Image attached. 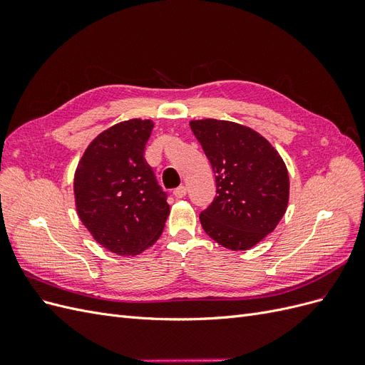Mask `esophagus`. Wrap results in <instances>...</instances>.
<instances>
[{"mask_svg": "<svg viewBox=\"0 0 365 365\" xmlns=\"http://www.w3.org/2000/svg\"><path fill=\"white\" fill-rule=\"evenodd\" d=\"M185 193H187V187L185 185H180L178 189L173 190V196L175 197H184Z\"/></svg>", "mask_w": 365, "mask_h": 365, "instance_id": "1", "label": "esophagus"}]
</instances>
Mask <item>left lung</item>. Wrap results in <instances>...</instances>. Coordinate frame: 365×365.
Listing matches in <instances>:
<instances>
[{"mask_svg":"<svg viewBox=\"0 0 365 365\" xmlns=\"http://www.w3.org/2000/svg\"><path fill=\"white\" fill-rule=\"evenodd\" d=\"M216 176V196L201 213L205 233L231 251L256 247L279 225L289 202V175L271 143L228 120H192Z\"/></svg>","mask_w":365,"mask_h":365,"instance_id":"left-lung-1","label":"left lung"}]
</instances>
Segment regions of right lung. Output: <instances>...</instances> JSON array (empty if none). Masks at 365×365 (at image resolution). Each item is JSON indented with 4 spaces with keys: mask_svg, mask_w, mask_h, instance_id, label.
Listing matches in <instances>:
<instances>
[{
    "mask_svg": "<svg viewBox=\"0 0 365 365\" xmlns=\"http://www.w3.org/2000/svg\"><path fill=\"white\" fill-rule=\"evenodd\" d=\"M150 120L130 118L101 132L74 172L76 212L93 239L117 256H138L160 239L169 204L143 153Z\"/></svg>",
    "mask_w": 365,
    "mask_h": 365,
    "instance_id": "right-lung-1",
    "label": "right lung"
}]
</instances>
